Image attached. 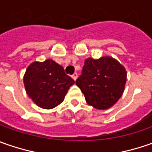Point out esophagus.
I'll return each instance as SVG.
<instances>
[{
	"instance_id": "1",
	"label": "esophagus",
	"mask_w": 152,
	"mask_h": 152,
	"mask_svg": "<svg viewBox=\"0 0 152 152\" xmlns=\"http://www.w3.org/2000/svg\"><path fill=\"white\" fill-rule=\"evenodd\" d=\"M72 78H73V79L74 80V81H76V79H78V73H74L72 75Z\"/></svg>"
}]
</instances>
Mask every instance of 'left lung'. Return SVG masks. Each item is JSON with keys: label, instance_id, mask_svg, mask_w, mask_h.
Masks as SVG:
<instances>
[{"label": "left lung", "instance_id": "obj_1", "mask_svg": "<svg viewBox=\"0 0 152 152\" xmlns=\"http://www.w3.org/2000/svg\"><path fill=\"white\" fill-rule=\"evenodd\" d=\"M126 80L125 67L113 57L105 56L99 59H85L82 74L76 80V85L90 106L106 110L122 96Z\"/></svg>", "mask_w": 152, "mask_h": 152}]
</instances>
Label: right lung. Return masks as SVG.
<instances>
[{
	"mask_svg": "<svg viewBox=\"0 0 152 152\" xmlns=\"http://www.w3.org/2000/svg\"><path fill=\"white\" fill-rule=\"evenodd\" d=\"M27 95L38 107L52 109L64 101L74 80L67 76L64 68L51 59L34 61L23 75Z\"/></svg>",
	"mask_w": 152,
	"mask_h": 152,
	"instance_id": "1",
	"label": "right lung"
}]
</instances>
